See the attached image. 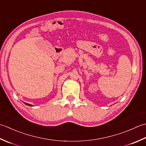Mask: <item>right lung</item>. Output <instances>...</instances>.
<instances>
[{
	"instance_id": "right-lung-1",
	"label": "right lung",
	"mask_w": 146,
	"mask_h": 146,
	"mask_svg": "<svg viewBox=\"0 0 146 146\" xmlns=\"http://www.w3.org/2000/svg\"><path fill=\"white\" fill-rule=\"evenodd\" d=\"M25 104L26 105H28V106H33L32 105H30V104H28V103H25Z\"/></svg>"
}]
</instances>
